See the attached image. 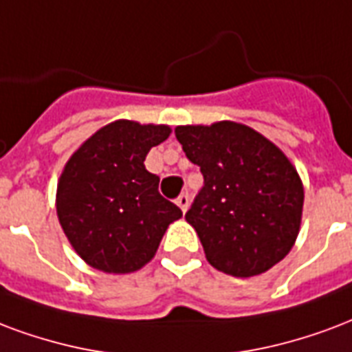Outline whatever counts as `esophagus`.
I'll return each instance as SVG.
<instances>
[{"mask_svg":"<svg viewBox=\"0 0 352 352\" xmlns=\"http://www.w3.org/2000/svg\"><path fill=\"white\" fill-rule=\"evenodd\" d=\"M177 205L181 207V210H183V212H186V210H188V205H190L188 194H181V196L177 197Z\"/></svg>","mask_w":352,"mask_h":352,"instance_id":"1","label":"esophagus"}]
</instances>
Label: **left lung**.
Returning <instances> with one entry per match:
<instances>
[{"mask_svg": "<svg viewBox=\"0 0 352 352\" xmlns=\"http://www.w3.org/2000/svg\"><path fill=\"white\" fill-rule=\"evenodd\" d=\"M175 136L203 173L186 222L207 261L236 278L282 261L298 236L304 205L300 177L282 149L233 121L177 126Z\"/></svg>", "mask_w": 352, "mask_h": 352, "instance_id": "1", "label": "left lung"}]
</instances>
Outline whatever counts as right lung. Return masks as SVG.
Here are the masks:
<instances>
[{
    "mask_svg": "<svg viewBox=\"0 0 352 352\" xmlns=\"http://www.w3.org/2000/svg\"><path fill=\"white\" fill-rule=\"evenodd\" d=\"M168 124L119 119L106 124L70 156L56 209L65 235L93 269L129 274L155 257L171 222L183 212L160 196V179L145 169V156L168 140Z\"/></svg>",
    "mask_w": 352,
    "mask_h": 352,
    "instance_id": "right-lung-1",
    "label": "right lung"
}]
</instances>
